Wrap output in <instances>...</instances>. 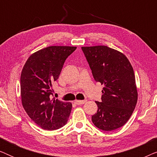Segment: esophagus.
Segmentation results:
<instances>
[{
    "label": "esophagus",
    "mask_w": 157,
    "mask_h": 157,
    "mask_svg": "<svg viewBox=\"0 0 157 157\" xmlns=\"http://www.w3.org/2000/svg\"><path fill=\"white\" fill-rule=\"evenodd\" d=\"M86 102V100H82V101H80V100H76L74 101V103L77 105H81V104H85V103Z\"/></svg>",
    "instance_id": "1"
}]
</instances>
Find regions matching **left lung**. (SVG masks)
Segmentation results:
<instances>
[{
  "label": "left lung",
  "mask_w": 157,
  "mask_h": 157,
  "mask_svg": "<svg viewBox=\"0 0 157 157\" xmlns=\"http://www.w3.org/2000/svg\"><path fill=\"white\" fill-rule=\"evenodd\" d=\"M94 79L104 85L101 102L91 117L96 127L113 131L123 126L132 116L138 99L134 72L123 53L106 46L81 47Z\"/></svg>",
  "instance_id": "left-lung-1"
}]
</instances>
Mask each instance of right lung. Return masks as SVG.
Here are the masks:
<instances>
[{
	"mask_svg": "<svg viewBox=\"0 0 157 157\" xmlns=\"http://www.w3.org/2000/svg\"><path fill=\"white\" fill-rule=\"evenodd\" d=\"M75 46H48L29 56L21 75L22 105L29 117L43 129L55 130L67 123L70 102L52 98V83L59 78L66 59Z\"/></svg>",
	"mask_w": 157,
	"mask_h": 157,
	"instance_id": "right-lung-1",
	"label": "right lung"
}]
</instances>
